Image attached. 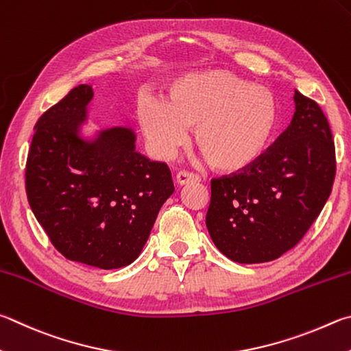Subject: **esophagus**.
<instances>
[{
  "label": "esophagus",
  "instance_id": "esophagus-1",
  "mask_svg": "<svg viewBox=\"0 0 351 351\" xmlns=\"http://www.w3.org/2000/svg\"><path fill=\"white\" fill-rule=\"evenodd\" d=\"M175 181L178 186L182 187V186H189V184H196L197 181H199V178L193 173H189V171H186V170H181L176 173Z\"/></svg>",
  "mask_w": 351,
  "mask_h": 351
}]
</instances>
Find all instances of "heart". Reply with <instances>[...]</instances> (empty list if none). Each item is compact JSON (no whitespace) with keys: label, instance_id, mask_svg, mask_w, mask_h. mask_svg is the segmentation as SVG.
Here are the masks:
<instances>
[{"label":"heart","instance_id":"obj_1","mask_svg":"<svg viewBox=\"0 0 351 351\" xmlns=\"http://www.w3.org/2000/svg\"><path fill=\"white\" fill-rule=\"evenodd\" d=\"M278 101L228 70H207L175 80L162 103L136 101L135 121L152 154L170 158L187 141L221 173H238L264 155L278 125Z\"/></svg>","mask_w":351,"mask_h":351}]
</instances>
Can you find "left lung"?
Returning <instances> with one entry per match:
<instances>
[{"mask_svg": "<svg viewBox=\"0 0 351 351\" xmlns=\"http://www.w3.org/2000/svg\"><path fill=\"white\" fill-rule=\"evenodd\" d=\"M295 103L290 125L256 162L212 180L206 224L234 263H269L298 245L331 193L336 154L327 117L298 90Z\"/></svg>", "mask_w": 351, "mask_h": 351, "instance_id": "1", "label": "left lung"}]
</instances>
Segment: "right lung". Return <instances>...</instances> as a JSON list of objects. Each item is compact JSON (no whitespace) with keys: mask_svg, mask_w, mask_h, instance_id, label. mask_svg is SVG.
<instances>
[{"mask_svg":"<svg viewBox=\"0 0 351 351\" xmlns=\"http://www.w3.org/2000/svg\"><path fill=\"white\" fill-rule=\"evenodd\" d=\"M92 97V87L81 84L38 119L25 193L62 256L110 270L139 256L175 187L167 164L135 152L129 129L114 127L95 143L82 141L76 132Z\"/></svg>","mask_w":351,"mask_h":351,"instance_id":"right-lung-1","label":"right lung"}]
</instances>
